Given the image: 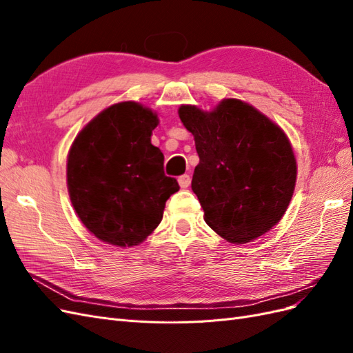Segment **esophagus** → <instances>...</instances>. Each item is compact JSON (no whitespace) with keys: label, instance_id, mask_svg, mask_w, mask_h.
<instances>
[{"label":"esophagus","instance_id":"34e87169","mask_svg":"<svg viewBox=\"0 0 353 353\" xmlns=\"http://www.w3.org/2000/svg\"><path fill=\"white\" fill-rule=\"evenodd\" d=\"M178 183H179L181 188H187L190 185V183H191V176L188 174L181 175V176H178Z\"/></svg>","mask_w":353,"mask_h":353}]
</instances>
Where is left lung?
I'll return each mask as SVG.
<instances>
[{"instance_id": "8db88e82", "label": "left lung", "mask_w": 353, "mask_h": 353, "mask_svg": "<svg viewBox=\"0 0 353 353\" xmlns=\"http://www.w3.org/2000/svg\"><path fill=\"white\" fill-rule=\"evenodd\" d=\"M200 162L191 190L208 225L231 243H248L283 218L296 184V159L281 128L248 103L228 99L208 113L181 105Z\"/></svg>"}]
</instances>
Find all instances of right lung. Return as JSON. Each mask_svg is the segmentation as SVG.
<instances>
[{"instance_id": "add662e5", "label": "right lung", "mask_w": 353, "mask_h": 353, "mask_svg": "<svg viewBox=\"0 0 353 353\" xmlns=\"http://www.w3.org/2000/svg\"><path fill=\"white\" fill-rule=\"evenodd\" d=\"M157 116L141 104L110 105L83 128L68 157L72 205L95 237L137 245L159 225L166 200L179 190L165 175L152 144Z\"/></svg>"}]
</instances>
